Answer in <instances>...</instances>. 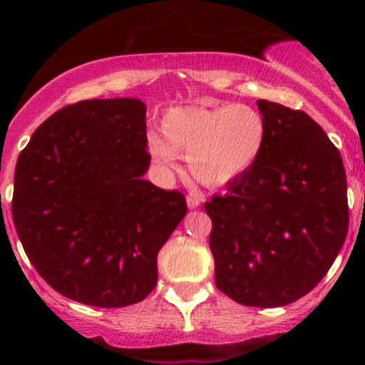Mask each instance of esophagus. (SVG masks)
<instances>
[{
	"instance_id": "obj_1",
	"label": "esophagus",
	"mask_w": 365,
	"mask_h": 365,
	"mask_svg": "<svg viewBox=\"0 0 365 365\" xmlns=\"http://www.w3.org/2000/svg\"><path fill=\"white\" fill-rule=\"evenodd\" d=\"M201 201H202V195L199 192H190L188 197H186V205H188L190 210L197 208V206L201 205Z\"/></svg>"
}]
</instances>
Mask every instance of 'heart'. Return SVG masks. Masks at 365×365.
<instances>
[{
  "instance_id": "obj_1",
  "label": "heart",
  "mask_w": 365,
  "mask_h": 365,
  "mask_svg": "<svg viewBox=\"0 0 365 365\" xmlns=\"http://www.w3.org/2000/svg\"><path fill=\"white\" fill-rule=\"evenodd\" d=\"M160 130L163 137H148L151 163L173 175L185 157L193 179L210 188L245 175L261 155L267 135L261 113L245 104L179 106L166 111Z\"/></svg>"
}]
</instances>
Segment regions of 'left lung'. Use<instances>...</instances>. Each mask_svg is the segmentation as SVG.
<instances>
[{
	"mask_svg": "<svg viewBox=\"0 0 365 365\" xmlns=\"http://www.w3.org/2000/svg\"><path fill=\"white\" fill-rule=\"evenodd\" d=\"M257 109L261 155L205 210L219 291L241 305L283 307L336 259L349 227L347 180L340 151L307 113L269 100Z\"/></svg>",
	"mask_w": 365,
	"mask_h": 365,
	"instance_id": "obj_1",
	"label": "left lung"
}]
</instances>
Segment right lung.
<instances>
[{
	"instance_id": "right-lung-1",
	"label": "right lung",
	"mask_w": 365,
	"mask_h": 365,
	"mask_svg": "<svg viewBox=\"0 0 365 365\" xmlns=\"http://www.w3.org/2000/svg\"><path fill=\"white\" fill-rule=\"evenodd\" d=\"M146 148L143 100L95 98L51 115L19 153L16 232L66 298L125 307L157 285V254L188 208L180 192L144 179Z\"/></svg>"
}]
</instances>
